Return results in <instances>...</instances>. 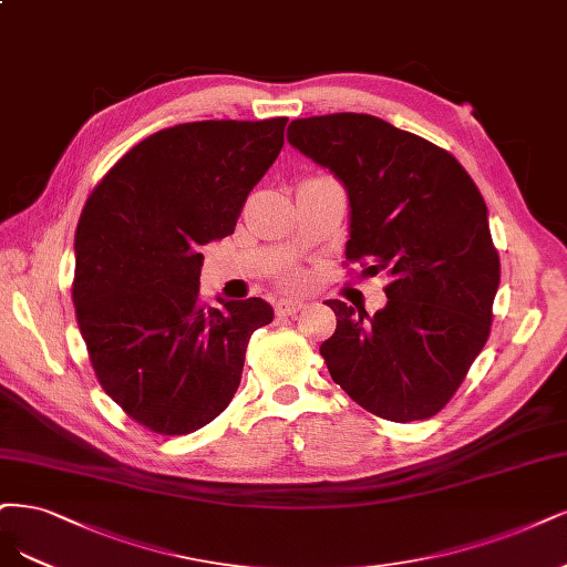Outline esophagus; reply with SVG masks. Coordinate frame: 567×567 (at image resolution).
Here are the masks:
<instances>
[{"mask_svg":"<svg viewBox=\"0 0 567 567\" xmlns=\"http://www.w3.org/2000/svg\"><path fill=\"white\" fill-rule=\"evenodd\" d=\"M275 309H277L279 317H292V315H298L300 309H305V302L296 300V298H279Z\"/></svg>","mask_w":567,"mask_h":567,"instance_id":"34e87169","label":"esophagus"}]
</instances>
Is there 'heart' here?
Wrapping results in <instances>:
<instances>
[{
  "instance_id": "heart-1",
  "label": "heart",
  "mask_w": 567,
  "mask_h": 567,
  "mask_svg": "<svg viewBox=\"0 0 567 567\" xmlns=\"http://www.w3.org/2000/svg\"><path fill=\"white\" fill-rule=\"evenodd\" d=\"M286 284H288V286H300V284H302V277H300V275H288V277H286Z\"/></svg>"
}]
</instances>
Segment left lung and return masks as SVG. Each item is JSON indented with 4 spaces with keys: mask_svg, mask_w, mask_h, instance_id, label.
<instances>
[{
    "mask_svg": "<svg viewBox=\"0 0 567 567\" xmlns=\"http://www.w3.org/2000/svg\"><path fill=\"white\" fill-rule=\"evenodd\" d=\"M288 143L347 187V260L392 279L373 317L326 302L338 317L321 344L330 378L382 420L436 415L493 326L499 256L476 183L451 152L370 114L296 120Z\"/></svg>",
    "mask_w": 567,
    "mask_h": 567,
    "instance_id": "8db88e82",
    "label": "left lung"
}]
</instances>
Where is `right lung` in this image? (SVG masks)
<instances>
[{
	"mask_svg": "<svg viewBox=\"0 0 567 567\" xmlns=\"http://www.w3.org/2000/svg\"><path fill=\"white\" fill-rule=\"evenodd\" d=\"M286 116L192 122L131 147L91 192L74 234L72 302L95 378L162 436L216 420L237 394L260 298L208 307L199 246L237 227L284 147Z\"/></svg>",
	"mask_w": 567,
	"mask_h": 567,
	"instance_id": "add662e5",
	"label": "right lung"
}]
</instances>
